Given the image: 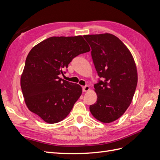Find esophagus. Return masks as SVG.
<instances>
[{
    "mask_svg": "<svg viewBox=\"0 0 160 160\" xmlns=\"http://www.w3.org/2000/svg\"><path fill=\"white\" fill-rule=\"evenodd\" d=\"M89 90V87L88 85H86L83 87V92H86V91H88Z\"/></svg>",
    "mask_w": 160,
    "mask_h": 160,
    "instance_id": "1",
    "label": "esophagus"
}]
</instances>
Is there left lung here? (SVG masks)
I'll return each mask as SVG.
<instances>
[{
  "instance_id": "left-lung-1",
  "label": "left lung",
  "mask_w": 160,
  "mask_h": 160,
  "mask_svg": "<svg viewBox=\"0 0 160 160\" xmlns=\"http://www.w3.org/2000/svg\"><path fill=\"white\" fill-rule=\"evenodd\" d=\"M99 80L94 85L98 101L90 105L93 117L103 123L117 120L132 103L138 83V72L128 47L112 34L84 35Z\"/></svg>"
}]
</instances>
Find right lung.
I'll list each match as a JSON object with an SVG mask.
<instances>
[{"mask_svg": "<svg viewBox=\"0 0 160 160\" xmlns=\"http://www.w3.org/2000/svg\"><path fill=\"white\" fill-rule=\"evenodd\" d=\"M90 50L81 35L51 37L34 47L27 57L21 77L28 109L48 123L64 119L80 98L82 88L59 75L63 74L62 69L73 58Z\"/></svg>", "mask_w": 160, "mask_h": 160, "instance_id": "obj_1", "label": "right lung"}]
</instances>
